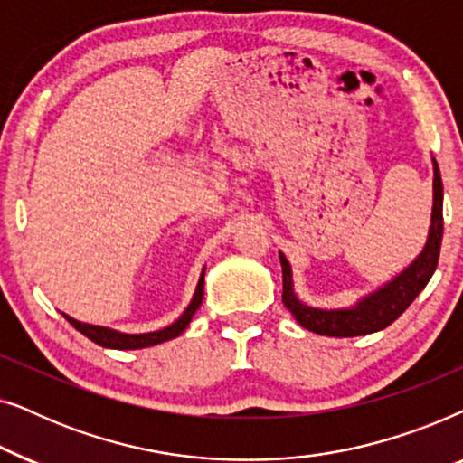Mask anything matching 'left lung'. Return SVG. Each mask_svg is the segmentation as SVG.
<instances>
[{
	"label": "left lung",
	"instance_id": "left-lung-1",
	"mask_svg": "<svg viewBox=\"0 0 463 463\" xmlns=\"http://www.w3.org/2000/svg\"><path fill=\"white\" fill-rule=\"evenodd\" d=\"M434 166V206H432V225H430L428 240L420 257L402 269L394 280L383 284L382 288L373 290L363 297L356 306L339 307V309H320L303 303L295 295L293 271L290 263L282 252V303L287 306L295 320L303 328L316 335H326V337H358V335L377 333L390 326L404 309H407L417 295L426 288L432 278L436 265H439L440 242H442V179L439 164L432 157Z\"/></svg>",
	"mask_w": 463,
	"mask_h": 463
}]
</instances>
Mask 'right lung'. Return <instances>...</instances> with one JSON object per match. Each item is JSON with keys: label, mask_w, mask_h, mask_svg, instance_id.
Segmentation results:
<instances>
[{"label": "right lung", "mask_w": 463, "mask_h": 463, "mask_svg": "<svg viewBox=\"0 0 463 463\" xmlns=\"http://www.w3.org/2000/svg\"><path fill=\"white\" fill-rule=\"evenodd\" d=\"M204 271H206V268L202 269L198 287H195V293H194V299L189 301V306H187L185 312H183L179 318L173 322V325L164 326V328H160V331L128 335V333L113 331V328H107V326L86 325V322L75 320V318H71V316H67V314H62V316H65V318L71 322V326L78 328L81 335H86V337L90 339V341H94V344H97V345L109 347V350H141V347L164 344V341L179 337V335L187 328L189 322H192L195 309L200 307L202 299H204Z\"/></svg>", "instance_id": "1"}]
</instances>
